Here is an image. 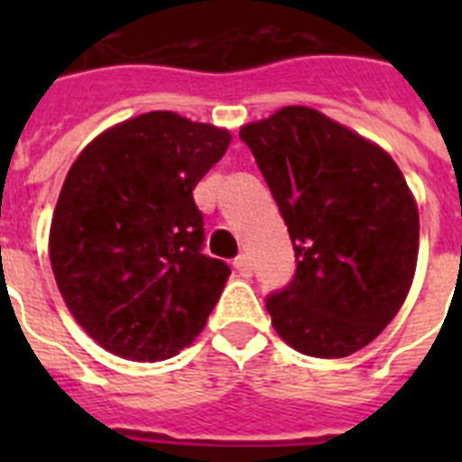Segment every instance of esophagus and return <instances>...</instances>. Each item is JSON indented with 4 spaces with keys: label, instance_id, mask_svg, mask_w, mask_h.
<instances>
[{
    "label": "esophagus",
    "instance_id": "1",
    "mask_svg": "<svg viewBox=\"0 0 462 462\" xmlns=\"http://www.w3.org/2000/svg\"><path fill=\"white\" fill-rule=\"evenodd\" d=\"M235 268H237V273L242 275V278H249V275H252V261H249L246 254H239L237 259H235Z\"/></svg>",
    "mask_w": 462,
    "mask_h": 462
}]
</instances>
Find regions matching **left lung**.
<instances>
[{"label":"left lung","mask_w":462,"mask_h":462,"mask_svg":"<svg viewBox=\"0 0 462 462\" xmlns=\"http://www.w3.org/2000/svg\"><path fill=\"white\" fill-rule=\"evenodd\" d=\"M252 148L295 246L297 273L266 300L275 333L309 357L362 350L410 292L420 213L395 160L307 105L249 122Z\"/></svg>","instance_id":"1"}]
</instances>
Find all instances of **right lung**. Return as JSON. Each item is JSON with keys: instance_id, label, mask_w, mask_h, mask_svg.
<instances>
[{"instance_id": "right-lung-1", "label": "right lung", "mask_w": 462, "mask_h": 462, "mask_svg": "<svg viewBox=\"0 0 462 462\" xmlns=\"http://www.w3.org/2000/svg\"><path fill=\"white\" fill-rule=\"evenodd\" d=\"M232 134L158 110L105 129L69 170L50 261L76 323L112 355L162 362L201 333L230 268L201 254L194 187Z\"/></svg>"}]
</instances>
